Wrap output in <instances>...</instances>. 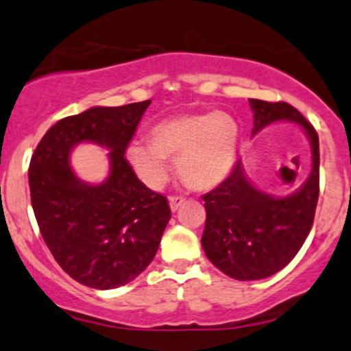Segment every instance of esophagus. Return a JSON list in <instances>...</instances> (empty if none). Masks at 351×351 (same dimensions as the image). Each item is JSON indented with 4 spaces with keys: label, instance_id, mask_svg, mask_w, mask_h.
Instances as JSON below:
<instances>
[{
    "label": "esophagus",
    "instance_id": "esophagus-1",
    "mask_svg": "<svg viewBox=\"0 0 351 351\" xmlns=\"http://www.w3.org/2000/svg\"><path fill=\"white\" fill-rule=\"evenodd\" d=\"M184 202H185V198L184 197H179V195H174V197H171L169 198V204H171L172 211H177V209H179V206Z\"/></svg>",
    "mask_w": 351,
    "mask_h": 351
}]
</instances>
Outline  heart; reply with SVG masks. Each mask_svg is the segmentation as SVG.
Here are the masks:
<instances>
[{"instance_id": "1", "label": "heart", "mask_w": 351, "mask_h": 351, "mask_svg": "<svg viewBox=\"0 0 351 351\" xmlns=\"http://www.w3.org/2000/svg\"><path fill=\"white\" fill-rule=\"evenodd\" d=\"M239 125L226 112L165 119L149 130V143L127 149L132 167L145 184L159 189L169 177V159L193 189H213L229 176L235 162Z\"/></svg>"}]
</instances>
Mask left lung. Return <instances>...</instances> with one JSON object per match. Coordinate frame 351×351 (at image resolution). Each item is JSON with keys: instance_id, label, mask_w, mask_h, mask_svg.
<instances>
[{"instance_id": "8db88e82", "label": "left lung", "mask_w": 351, "mask_h": 351, "mask_svg": "<svg viewBox=\"0 0 351 351\" xmlns=\"http://www.w3.org/2000/svg\"><path fill=\"white\" fill-rule=\"evenodd\" d=\"M250 104L253 134L277 121L303 127L311 143L313 169L297 193L276 198L254 189L237 161L229 177L203 195V250L217 269L237 280L266 279L292 261L311 230L319 197V136L315 127L289 103L250 99Z\"/></svg>"}]
</instances>
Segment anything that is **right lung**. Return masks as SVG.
Returning a JSON list of instances; mask_svg holds the SVG:
<instances>
[{
    "label": "right lung",
    "instance_id": "right-lung-1",
    "mask_svg": "<svg viewBox=\"0 0 351 351\" xmlns=\"http://www.w3.org/2000/svg\"><path fill=\"white\" fill-rule=\"evenodd\" d=\"M149 103L64 117L32 154V208L45 243L62 271L92 289H116L142 274L171 219L167 198L149 190L125 158ZM82 141L112 149V171L103 184H85L69 166L70 149Z\"/></svg>",
    "mask_w": 351,
    "mask_h": 351
}]
</instances>
